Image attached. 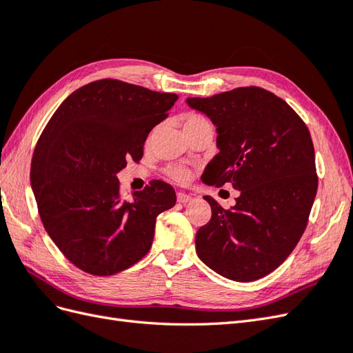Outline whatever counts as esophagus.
Instances as JSON below:
<instances>
[{
	"instance_id": "1",
	"label": "esophagus",
	"mask_w": 353,
	"mask_h": 353,
	"mask_svg": "<svg viewBox=\"0 0 353 353\" xmlns=\"http://www.w3.org/2000/svg\"><path fill=\"white\" fill-rule=\"evenodd\" d=\"M176 200H178V203H181V205H185V203H188L191 200V196L187 193H178Z\"/></svg>"
}]
</instances>
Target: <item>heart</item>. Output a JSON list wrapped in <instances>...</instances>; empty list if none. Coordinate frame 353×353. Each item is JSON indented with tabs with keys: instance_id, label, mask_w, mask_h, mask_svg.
Instances as JSON below:
<instances>
[{
	"instance_id": "obj_1",
	"label": "heart",
	"mask_w": 353,
	"mask_h": 353,
	"mask_svg": "<svg viewBox=\"0 0 353 353\" xmlns=\"http://www.w3.org/2000/svg\"><path fill=\"white\" fill-rule=\"evenodd\" d=\"M205 125H210V123L208 122V119H205V117L200 116V114L188 113L184 117V130L185 131L194 130V128H200V126H205ZM170 175H172V178H175L176 181H179V183H184V181H187L188 176H190L188 170H185V169H172V170H170Z\"/></svg>"
}]
</instances>
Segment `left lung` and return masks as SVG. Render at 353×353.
I'll use <instances>...</instances> for the list:
<instances>
[{"instance_id": "obj_1", "label": "left lung", "mask_w": 353, "mask_h": 353, "mask_svg": "<svg viewBox=\"0 0 353 353\" xmlns=\"http://www.w3.org/2000/svg\"><path fill=\"white\" fill-rule=\"evenodd\" d=\"M187 104L216 126L219 153L201 181L240 191L228 210L205 196L212 218L196 234V252L228 280H259L288 258L306 228L318 188L311 134L283 99L259 87Z\"/></svg>"}]
</instances>
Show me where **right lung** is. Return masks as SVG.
I'll return each instance as SVG.
<instances>
[{
	"label": "right lung",
	"mask_w": 353,
	"mask_h": 353,
	"mask_svg": "<svg viewBox=\"0 0 353 353\" xmlns=\"http://www.w3.org/2000/svg\"><path fill=\"white\" fill-rule=\"evenodd\" d=\"M176 100L122 81H95L72 92L42 131L30 185L48 236L79 270L113 275L150 250L156 218L175 205V191L156 179L125 200L117 174L128 159L143 157L148 134Z\"/></svg>",
	"instance_id": "1"
}]
</instances>
